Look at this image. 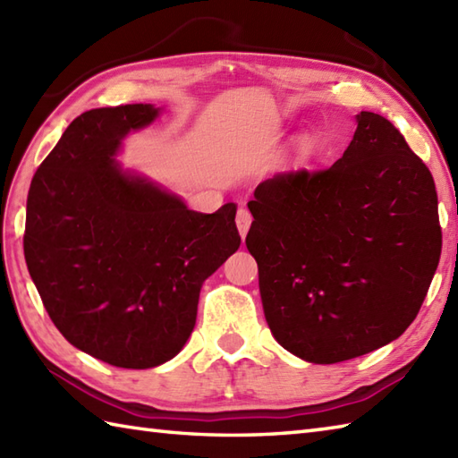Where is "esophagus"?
I'll list each match as a JSON object with an SVG mask.
<instances>
[{
    "mask_svg": "<svg viewBox=\"0 0 458 458\" xmlns=\"http://www.w3.org/2000/svg\"><path fill=\"white\" fill-rule=\"evenodd\" d=\"M236 226H238V232H240L242 240H244L246 234H248L250 226H251V214H250L248 208H238V214H236Z\"/></svg>",
    "mask_w": 458,
    "mask_h": 458,
    "instance_id": "34e87169",
    "label": "esophagus"
}]
</instances>
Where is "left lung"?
<instances>
[{"label":"left lung","mask_w":458,"mask_h":458,"mask_svg":"<svg viewBox=\"0 0 458 458\" xmlns=\"http://www.w3.org/2000/svg\"><path fill=\"white\" fill-rule=\"evenodd\" d=\"M344 155L325 171L258 184L246 236L277 343L336 364L402 336L441 258L427 165L384 115L360 112Z\"/></svg>","instance_id":"left-lung-1"}]
</instances>
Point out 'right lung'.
I'll list each match as a JSON object with an SVG mask.
<instances>
[{
	"label": "right lung",
	"mask_w": 458,
	"mask_h": 458,
	"mask_svg": "<svg viewBox=\"0 0 458 458\" xmlns=\"http://www.w3.org/2000/svg\"><path fill=\"white\" fill-rule=\"evenodd\" d=\"M153 104L81 114L37 169L27 197V269L61 335L118 368L165 364L187 343L202 281L240 248L236 204L191 210L115 161Z\"/></svg>",
	"instance_id": "obj_1"
}]
</instances>
